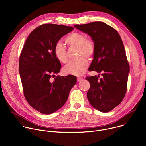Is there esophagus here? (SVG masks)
Wrapping results in <instances>:
<instances>
[{
	"instance_id": "esophagus-1",
	"label": "esophagus",
	"mask_w": 146,
	"mask_h": 146,
	"mask_svg": "<svg viewBox=\"0 0 146 146\" xmlns=\"http://www.w3.org/2000/svg\"><path fill=\"white\" fill-rule=\"evenodd\" d=\"M82 77H77V81H81L82 80Z\"/></svg>"
}]
</instances>
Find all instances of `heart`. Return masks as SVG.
<instances>
[{
    "label": "heart",
    "instance_id": "1",
    "mask_svg": "<svg viewBox=\"0 0 146 146\" xmlns=\"http://www.w3.org/2000/svg\"><path fill=\"white\" fill-rule=\"evenodd\" d=\"M65 43L70 47L77 48V58L84 56L88 59L92 58L95 52L94 41L82 33L74 32L65 38ZM55 58L60 63L65 64L68 60L65 48L60 43H58L54 49ZM88 66V60L81 58L76 60L70 61L63 69L65 74L74 76H81L86 72Z\"/></svg>",
    "mask_w": 146,
    "mask_h": 146
}]
</instances>
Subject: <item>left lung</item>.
<instances>
[{"label": "left lung", "instance_id": "obj_1", "mask_svg": "<svg viewBox=\"0 0 146 146\" xmlns=\"http://www.w3.org/2000/svg\"><path fill=\"white\" fill-rule=\"evenodd\" d=\"M91 37L95 44L94 59L88 69L102 77L87 76L90 83L87 98L98 110L107 113L119 105L125 95L129 65L118 32L105 23L96 21L75 25Z\"/></svg>", "mask_w": 146, "mask_h": 146}]
</instances>
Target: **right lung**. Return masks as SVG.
<instances>
[{
	"instance_id": "right-lung-1",
	"label": "right lung",
	"mask_w": 146,
	"mask_h": 146,
	"mask_svg": "<svg viewBox=\"0 0 146 146\" xmlns=\"http://www.w3.org/2000/svg\"><path fill=\"white\" fill-rule=\"evenodd\" d=\"M73 29L54 24L41 25L29 34L21 53L19 71L25 98L42 114H52L63 106L77 82L73 75L57 76L53 81L50 80L61 68L54 47L62 37Z\"/></svg>"
}]
</instances>
